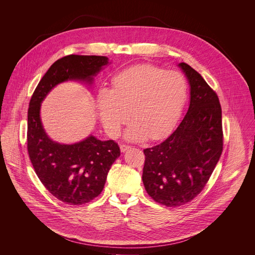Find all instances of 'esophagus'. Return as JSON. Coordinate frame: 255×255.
I'll list each match as a JSON object with an SVG mask.
<instances>
[{
    "label": "esophagus",
    "instance_id": "obj_1",
    "mask_svg": "<svg viewBox=\"0 0 255 255\" xmlns=\"http://www.w3.org/2000/svg\"><path fill=\"white\" fill-rule=\"evenodd\" d=\"M130 148H131L130 145H125V144L120 145V150H121V152H125V151H127L128 149H130Z\"/></svg>",
    "mask_w": 255,
    "mask_h": 255
}]
</instances>
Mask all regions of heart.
Here are the masks:
<instances>
[{"label":"heart","mask_w":255,"mask_h":255,"mask_svg":"<svg viewBox=\"0 0 255 255\" xmlns=\"http://www.w3.org/2000/svg\"><path fill=\"white\" fill-rule=\"evenodd\" d=\"M111 90L101 89L96 99L97 112L106 132L119 135L130 117L125 138L157 140L176 124L187 101L188 86L177 71L153 64L126 68L112 79Z\"/></svg>","instance_id":"1"}]
</instances>
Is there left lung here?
<instances>
[{
	"label": "left lung",
	"mask_w": 255,
	"mask_h": 255,
	"mask_svg": "<svg viewBox=\"0 0 255 255\" xmlns=\"http://www.w3.org/2000/svg\"><path fill=\"white\" fill-rule=\"evenodd\" d=\"M178 66L190 85L188 112L163 142L143 150L145 190L166 207L185 205L197 197L223 150L222 110L217 94L189 64Z\"/></svg>",
	"instance_id": "left-lung-1"
}]
</instances>
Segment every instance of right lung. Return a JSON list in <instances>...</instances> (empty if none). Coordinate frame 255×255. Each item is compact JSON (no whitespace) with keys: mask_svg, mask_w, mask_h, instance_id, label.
<instances>
[{"mask_svg":"<svg viewBox=\"0 0 255 255\" xmlns=\"http://www.w3.org/2000/svg\"><path fill=\"white\" fill-rule=\"evenodd\" d=\"M109 63L106 56H64L49 67L30 100L27 148L31 163L43 186L65 204H86L101 194L120 148L114 140L102 141L93 135L74 144L53 141L41 122V103L58 84L79 81L92 86Z\"/></svg>","mask_w":255,"mask_h":255,"instance_id":"add662e5","label":"right lung"}]
</instances>
